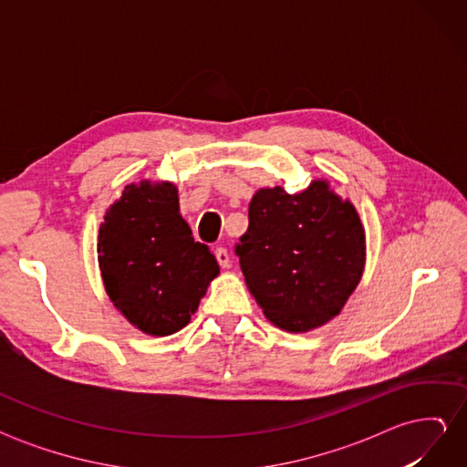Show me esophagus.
<instances>
[{
  "mask_svg": "<svg viewBox=\"0 0 467 467\" xmlns=\"http://www.w3.org/2000/svg\"><path fill=\"white\" fill-rule=\"evenodd\" d=\"M216 259H218V263H220L222 268H228V266H230V253H228V249L218 247V249H216Z\"/></svg>",
  "mask_w": 467,
  "mask_h": 467,
  "instance_id": "obj_1",
  "label": "esophagus"
}]
</instances>
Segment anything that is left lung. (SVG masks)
Listing matches in <instances>:
<instances>
[{
	"label": "left lung",
	"instance_id": "left-lung-1",
	"mask_svg": "<svg viewBox=\"0 0 467 467\" xmlns=\"http://www.w3.org/2000/svg\"><path fill=\"white\" fill-rule=\"evenodd\" d=\"M235 253L265 317L285 331L306 333L341 314L358 286L364 225L352 202L323 179L296 194L259 189Z\"/></svg>",
	"mask_w": 467,
	"mask_h": 467
}]
</instances>
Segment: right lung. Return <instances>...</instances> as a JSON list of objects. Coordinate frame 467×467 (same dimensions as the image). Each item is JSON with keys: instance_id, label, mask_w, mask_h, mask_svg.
<instances>
[{"instance_id": "add662e5", "label": "right lung", "mask_w": 467, "mask_h": 467, "mask_svg": "<svg viewBox=\"0 0 467 467\" xmlns=\"http://www.w3.org/2000/svg\"><path fill=\"white\" fill-rule=\"evenodd\" d=\"M97 253L110 302L153 337L185 327L220 275L208 245L194 242L169 181L126 185L101 222Z\"/></svg>"}]
</instances>
